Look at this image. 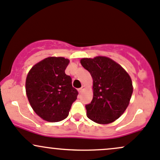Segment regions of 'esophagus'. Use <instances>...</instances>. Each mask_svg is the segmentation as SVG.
<instances>
[{
    "instance_id": "esophagus-1",
    "label": "esophagus",
    "mask_w": 160,
    "mask_h": 160,
    "mask_svg": "<svg viewBox=\"0 0 160 160\" xmlns=\"http://www.w3.org/2000/svg\"><path fill=\"white\" fill-rule=\"evenodd\" d=\"M84 89H85V87H84V86H82V88H80L78 89V92H79V93H82V91H83Z\"/></svg>"
}]
</instances>
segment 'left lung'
Here are the masks:
<instances>
[{
  "label": "left lung",
  "mask_w": 160,
  "mask_h": 160,
  "mask_svg": "<svg viewBox=\"0 0 160 160\" xmlns=\"http://www.w3.org/2000/svg\"><path fill=\"white\" fill-rule=\"evenodd\" d=\"M80 62L93 79V99L85 106L87 117L100 124L115 121L130 104L131 78L121 65L106 56L83 58Z\"/></svg>",
  "instance_id": "obj_1"
}]
</instances>
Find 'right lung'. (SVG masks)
<instances>
[{"mask_svg": "<svg viewBox=\"0 0 160 160\" xmlns=\"http://www.w3.org/2000/svg\"><path fill=\"white\" fill-rule=\"evenodd\" d=\"M69 59L47 57L32 67L26 78V93L34 112L48 122L66 119L78 91L65 73Z\"/></svg>", "mask_w": 160, "mask_h": 160, "instance_id": "add662e5", "label": "right lung"}]
</instances>
